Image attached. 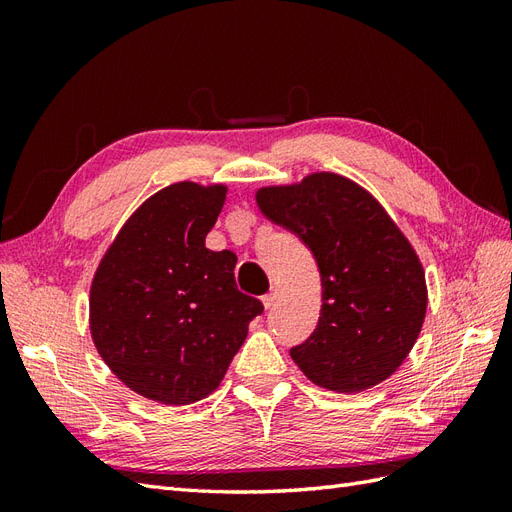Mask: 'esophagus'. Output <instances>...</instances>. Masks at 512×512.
Segmentation results:
<instances>
[{
	"label": "esophagus",
	"mask_w": 512,
	"mask_h": 512,
	"mask_svg": "<svg viewBox=\"0 0 512 512\" xmlns=\"http://www.w3.org/2000/svg\"><path fill=\"white\" fill-rule=\"evenodd\" d=\"M277 299H280V292H277V288H273L269 294H265V297H262V305H265L267 309L275 307Z\"/></svg>",
	"instance_id": "esophagus-1"
}]
</instances>
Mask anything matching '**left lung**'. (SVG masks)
<instances>
[{
	"mask_svg": "<svg viewBox=\"0 0 512 512\" xmlns=\"http://www.w3.org/2000/svg\"><path fill=\"white\" fill-rule=\"evenodd\" d=\"M256 205L318 262V327L290 348L292 361L316 386L346 395L393 376L423 329L427 284L391 215L359 183L335 173L260 188Z\"/></svg>",
	"mask_w": 512,
	"mask_h": 512,
	"instance_id": "8db88e82",
	"label": "left lung"
}]
</instances>
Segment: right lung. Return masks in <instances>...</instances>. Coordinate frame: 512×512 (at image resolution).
Here are the masks:
<instances>
[{
    "mask_svg": "<svg viewBox=\"0 0 512 512\" xmlns=\"http://www.w3.org/2000/svg\"><path fill=\"white\" fill-rule=\"evenodd\" d=\"M228 188L179 181L149 196L96 269L91 339L151 401L188 406L218 389L262 303L235 282L237 256L205 247Z\"/></svg>",
    "mask_w": 512,
    "mask_h": 512,
    "instance_id": "add662e5",
    "label": "right lung"
}]
</instances>
